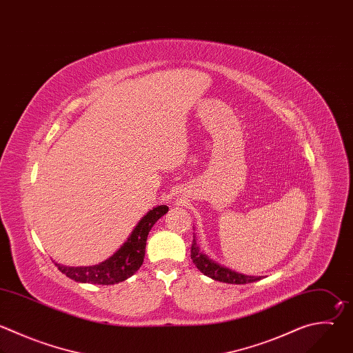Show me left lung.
Returning a JSON list of instances; mask_svg holds the SVG:
<instances>
[{"mask_svg": "<svg viewBox=\"0 0 353 353\" xmlns=\"http://www.w3.org/2000/svg\"><path fill=\"white\" fill-rule=\"evenodd\" d=\"M191 259L194 265L198 268L199 272H202L205 276L221 281V283H228V284H248L261 280L262 277H254V276H245L237 272H232L224 266L217 265L212 259H209L205 254H202L196 245L195 237L191 244Z\"/></svg>", "mask_w": 353, "mask_h": 353, "instance_id": "left-lung-1", "label": "left lung"}]
</instances>
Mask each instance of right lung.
<instances>
[{"label": "right lung", "mask_w": 353, "mask_h": 353, "mask_svg": "<svg viewBox=\"0 0 353 353\" xmlns=\"http://www.w3.org/2000/svg\"><path fill=\"white\" fill-rule=\"evenodd\" d=\"M168 210L169 208L166 205H161L150 210L136 225L130 237L119 248V251H116L109 259L99 265L87 268H68L55 263V266H58V270L65 276L79 283L110 285L125 281L141 268L145 256V245L150 230L159 217L168 213Z\"/></svg>", "instance_id": "obj_1"}]
</instances>
